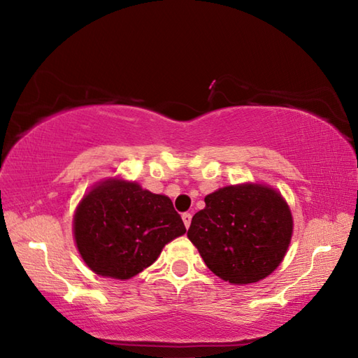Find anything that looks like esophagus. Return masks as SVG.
Masks as SVG:
<instances>
[{"label": "esophagus", "instance_id": "34e87169", "mask_svg": "<svg viewBox=\"0 0 358 358\" xmlns=\"http://www.w3.org/2000/svg\"><path fill=\"white\" fill-rule=\"evenodd\" d=\"M181 218H183L185 226H186V229H187V227L191 226V222H192V214H191V212H185V214L181 215Z\"/></svg>", "mask_w": 358, "mask_h": 358}]
</instances>
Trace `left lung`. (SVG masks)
I'll list each match as a JSON object with an SVG mask.
<instances>
[{"label": "left lung", "mask_w": 358, "mask_h": 358, "mask_svg": "<svg viewBox=\"0 0 358 358\" xmlns=\"http://www.w3.org/2000/svg\"><path fill=\"white\" fill-rule=\"evenodd\" d=\"M187 237L208 268L234 285L277 269L292 237V215L277 191L262 185L227 186L209 194Z\"/></svg>", "instance_id": "obj_1"}]
</instances>
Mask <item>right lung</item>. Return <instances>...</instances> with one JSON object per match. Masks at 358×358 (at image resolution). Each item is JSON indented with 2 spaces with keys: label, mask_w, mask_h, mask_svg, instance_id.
<instances>
[{
  "label": "right lung",
  "mask_w": 358,
  "mask_h": 358,
  "mask_svg": "<svg viewBox=\"0 0 358 358\" xmlns=\"http://www.w3.org/2000/svg\"><path fill=\"white\" fill-rule=\"evenodd\" d=\"M185 232L169 196L121 180L95 186L81 200L73 218L83 260L98 275L118 280L146 269L164 245Z\"/></svg>",
  "instance_id": "1"
}]
</instances>
